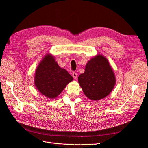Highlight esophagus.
<instances>
[{
    "label": "esophagus",
    "instance_id": "obj_1",
    "mask_svg": "<svg viewBox=\"0 0 148 148\" xmlns=\"http://www.w3.org/2000/svg\"><path fill=\"white\" fill-rule=\"evenodd\" d=\"M72 77H73V78L74 79H77V73H76V72H73V73H72Z\"/></svg>",
    "mask_w": 148,
    "mask_h": 148
}]
</instances>
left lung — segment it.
Masks as SVG:
<instances>
[{"mask_svg": "<svg viewBox=\"0 0 148 148\" xmlns=\"http://www.w3.org/2000/svg\"><path fill=\"white\" fill-rule=\"evenodd\" d=\"M78 83L88 99L99 101L113 90L116 83L114 70L107 58L97 54L85 66L84 72L78 77Z\"/></svg>", "mask_w": 148, "mask_h": 148, "instance_id": "1", "label": "left lung"}]
</instances>
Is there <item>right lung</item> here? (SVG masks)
<instances>
[{
	"mask_svg": "<svg viewBox=\"0 0 148 148\" xmlns=\"http://www.w3.org/2000/svg\"><path fill=\"white\" fill-rule=\"evenodd\" d=\"M73 77L58 65L54 57L47 53L40 62L34 73V84L38 90L49 99L59 96Z\"/></svg>",
	"mask_w": 148,
	"mask_h": 148,
	"instance_id": "add662e5",
	"label": "right lung"
}]
</instances>
